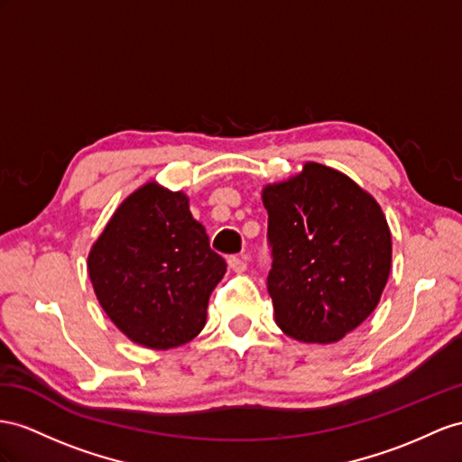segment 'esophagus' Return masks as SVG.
Masks as SVG:
<instances>
[{"instance_id": "1", "label": "esophagus", "mask_w": 462, "mask_h": 462, "mask_svg": "<svg viewBox=\"0 0 462 462\" xmlns=\"http://www.w3.org/2000/svg\"><path fill=\"white\" fill-rule=\"evenodd\" d=\"M228 265H230L232 271H236V273H244V271L247 269V255L245 254L230 255L228 257Z\"/></svg>"}]
</instances>
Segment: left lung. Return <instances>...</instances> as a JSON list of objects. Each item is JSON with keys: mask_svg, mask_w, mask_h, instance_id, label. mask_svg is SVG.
<instances>
[{"mask_svg": "<svg viewBox=\"0 0 462 462\" xmlns=\"http://www.w3.org/2000/svg\"><path fill=\"white\" fill-rule=\"evenodd\" d=\"M275 322L304 344H332L381 300L393 242L376 200L347 175L309 162L263 189Z\"/></svg>", "mask_w": 462, "mask_h": 462, "instance_id": "left-lung-1", "label": "left lung"}]
</instances>
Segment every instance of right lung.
<instances>
[{
    "mask_svg": "<svg viewBox=\"0 0 462 462\" xmlns=\"http://www.w3.org/2000/svg\"><path fill=\"white\" fill-rule=\"evenodd\" d=\"M88 269L103 310L128 339L170 349L205 328L226 262L210 250L183 193L146 183L116 208Z\"/></svg>",
    "mask_w": 462,
    "mask_h": 462,
    "instance_id": "add662e5",
    "label": "right lung"
}]
</instances>
